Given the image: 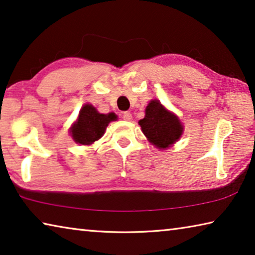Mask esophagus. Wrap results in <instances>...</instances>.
<instances>
[{
    "label": "esophagus",
    "mask_w": 255,
    "mask_h": 255,
    "mask_svg": "<svg viewBox=\"0 0 255 255\" xmlns=\"http://www.w3.org/2000/svg\"><path fill=\"white\" fill-rule=\"evenodd\" d=\"M123 118H124V120H127V122H130V120L132 119V116H131L130 112L126 111V112H124V115H123Z\"/></svg>",
    "instance_id": "obj_1"
}]
</instances>
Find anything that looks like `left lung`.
I'll return each instance as SVG.
<instances>
[{"label":"left lung","mask_w":255,"mask_h":255,"mask_svg":"<svg viewBox=\"0 0 255 255\" xmlns=\"http://www.w3.org/2000/svg\"><path fill=\"white\" fill-rule=\"evenodd\" d=\"M138 124L149 143L158 149L171 147L183 132V126L178 116L167 110L156 99L148 103L145 117Z\"/></svg>","instance_id":"left-lung-1"}]
</instances>
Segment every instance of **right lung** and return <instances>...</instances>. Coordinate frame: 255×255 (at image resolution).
I'll list each match as a JSON object with an SVG mask.
<instances>
[{"label":"right lung","mask_w":255,"mask_h":255,"mask_svg":"<svg viewBox=\"0 0 255 255\" xmlns=\"http://www.w3.org/2000/svg\"><path fill=\"white\" fill-rule=\"evenodd\" d=\"M117 119L114 112L103 115L92 105H84L80 110L79 118L72 125L70 133L75 143L91 145L103 136L108 125Z\"/></svg>","instance_id":"obj_1"}]
</instances>
